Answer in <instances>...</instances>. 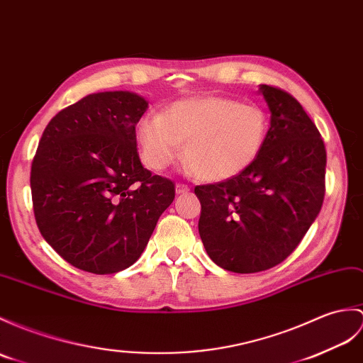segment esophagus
<instances>
[{"label":"esophagus","mask_w":363,"mask_h":363,"mask_svg":"<svg viewBox=\"0 0 363 363\" xmlns=\"http://www.w3.org/2000/svg\"><path fill=\"white\" fill-rule=\"evenodd\" d=\"M189 190H190V187L187 184H182V182L176 184V193H178V195H184V193H187Z\"/></svg>","instance_id":"1"}]
</instances>
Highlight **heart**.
I'll return each mask as SVG.
<instances>
[{"instance_id": "heart-1", "label": "heart", "mask_w": 363, "mask_h": 363, "mask_svg": "<svg viewBox=\"0 0 363 363\" xmlns=\"http://www.w3.org/2000/svg\"><path fill=\"white\" fill-rule=\"evenodd\" d=\"M269 130L267 114L255 104H241L224 96L176 100L161 114L142 117L136 136L142 157L161 172L184 157L199 178L224 181L255 161Z\"/></svg>"}]
</instances>
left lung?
<instances>
[{
  "mask_svg": "<svg viewBox=\"0 0 363 363\" xmlns=\"http://www.w3.org/2000/svg\"><path fill=\"white\" fill-rule=\"evenodd\" d=\"M271 126L259 155L233 178L196 185L199 235L225 271L254 274L288 258L314 223L325 198L326 150L298 100L261 85Z\"/></svg>",
  "mask_w": 363,
  "mask_h": 363,
  "instance_id": "8db88e82",
  "label": "left lung"
}]
</instances>
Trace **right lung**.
Segmentation results:
<instances>
[{"label": "right lung", "mask_w": 363, "mask_h": 363, "mask_svg": "<svg viewBox=\"0 0 363 363\" xmlns=\"http://www.w3.org/2000/svg\"><path fill=\"white\" fill-rule=\"evenodd\" d=\"M145 99L97 92L55 114L30 167L40 233L67 263L114 274L138 261L174 199V182L143 168L136 125Z\"/></svg>", "instance_id": "add662e5"}]
</instances>
